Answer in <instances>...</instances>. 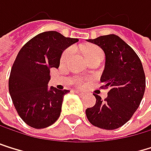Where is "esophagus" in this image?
Here are the masks:
<instances>
[{
	"mask_svg": "<svg viewBox=\"0 0 151 151\" xmlns=\"http://www.w3.org/2000/svg\"><path fill=\"white\" fill-rule=\"evenodd\" d=\"M76 93L79 94L80 96H85V93L82 92V91H76Z\"/></svg>",
	"mask_w": 151,
	"mask_h": 151,
	"instance_id": "34e87169",
	"label": "esophagus"
}]
</instances>
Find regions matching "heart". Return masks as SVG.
<instances>
[{
	"mask_svg": "<svg viewBox=\"0 0 151 151\" xmlns=\"http://www.w3.org/2000/svg\"><path fill=\"white\" fill-rule=\"evenodd\" d=\"M72 52L73 50L71 48H68L66 49L64 51L62 52L61 56H60V62L61 63H65L72 55ZM97 54H102V51L100 48H98L96 46H90L86 49L85 50V57L86 59H88L91 56H94V55H97ZM76 85L79 86V87H84L86 85V82L83 79H77L76 80Z\"/></svg>",
	"mask_w": 151,
	"mask_h": 151,
	"instance_id": "obj_1",
	"label": "heart"
}]
</instances>
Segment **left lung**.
Returning a JSON list of instances; mask_svg holds the SVG:
<instances>
[{
	"label": "left lung",
	"mask_w": 151,
	"mask_h": 151,
	"mask_svg": "<svg viewBox=\"0 0 151 151\" xmlns=\"http://www.w3.org/2000/svg\"><path fill=\"white\" fill-rule=\"evenodd\" d=\"M105 52L101 89H109L103 101L94 94L96 104L86 109L90 122L98 128L115 129L129 121L139 108L145 92L146 78L142 63L133 49L115 34L88 40Z\"/></svg>",
	"instance_id": "left-lung-1"
}]
</instances>
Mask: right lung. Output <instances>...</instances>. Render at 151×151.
Masks as SVG:
<instances>
[{
  "instance_id": "1",
  "label": "right lung",
  "mask_w": 151,
  "mask_h": 151,
  "mask_svg": "<svg viewBox=\"0 0 151 151\" xmlns=\"http://www.w3.org/2000/svg\"><path fill=\"white\" fill-rule=\"evenodd\" d=\"M78 39L57 32H45L31 39L17 55L9 78L12 103L24 122L44 129L59 119L68 90L48 87L51 68H59L62 51Z\"/></svg>"
}]
</instances>
